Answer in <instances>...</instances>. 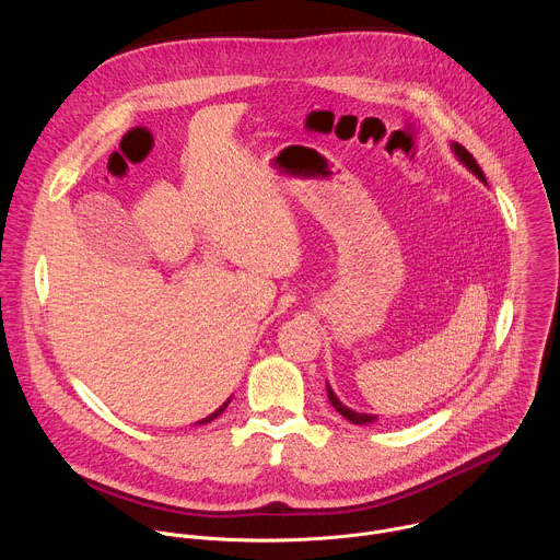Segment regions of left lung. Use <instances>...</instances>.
Instances as JSON below:
<instances>
[{
  "label": "left lung",
  "instance_id": "obj_1",
  "mask_svg": "<svg viewBox=\"0 0 560 560\" xmlns=\"http://www.w3.org/2000/svg\"><path fill=\"white\" fill-rule=\"evenodd\" d=\"M454 152H456V156L460 159V162L478 177L481 179L483 184H488L486 182V175H483V171H481V166L476 164V159L460 145V143H454ZM328 398H330V404H332V408L341 415V417H346L348 421H352V423H359V425H363V423H372V421H376V417H372V415H361V412H354V410H350V408H346L339 398H337V394L332 392V387L328 385Z\"/></svg>",
  "mask_w": 560,
  "mask_h": 560
}]
</instances>
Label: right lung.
Listing matches in <instances>:
<instances>
[{"mask_svg": "<svg viewBox=\"0 0 560 560\" xmlns=\"http://www.w3.org/2000/svg\"><path fill=\"white\" fill-rule=\"evenodd\" d=\"M228 404H230V401H225V404H223V406H221V408H219V410H217V412H212V415H210V417H206V419H203V421H199V423H210V421H212V419H217V417H219V415H221V412H223V410H225V408H228Z\"/></svg>", "mask_w": 560, "mask_h": 560, "instance_id": "1", "label": "right lung"}]
</instances>
